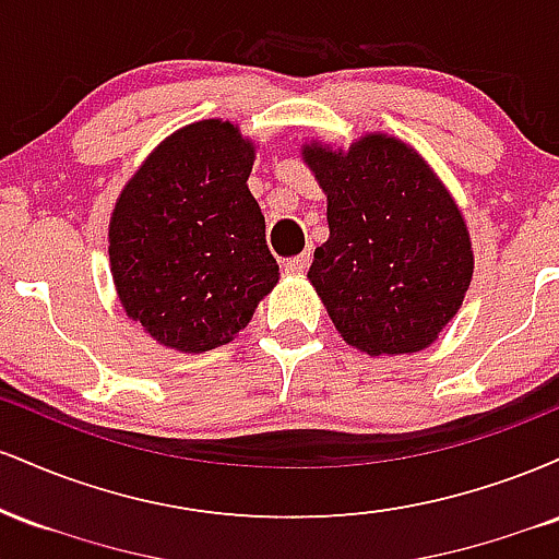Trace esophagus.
<instances>
[{
	"instance_id": "esophagus-1",
	"label": "esophagus",
	"mask_w": 559,
	"mask_h": 559,
	"mask_svg": "<svg viewBox=\"0 0 559 559\" xmlns=\"http://www.w3.org/2000/svg\"><path fill=\"white\" fill-rule=\"evenodd\" d=\"M310 262H312V254L301 252V254H297V258H288L284 262V267H286V273H305L307 267H310Z\"/></svg>"
}]
</instances>
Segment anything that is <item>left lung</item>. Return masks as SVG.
Segmentation results:
<instances>
[{"label":"left lung","instance_id":"8db88e82","mask_svg":"<svg viewBox=\"0 0 559 559\" xmlns=\"http://www.w3.org/2000/svg\"><path fill=\"white\" fill-rule=\"evenodd\" d=\"M305 163L329 194L331 228L307 275L344 342L368 355L431 344L473 275L457 204L418 152L381 133L346 155L305 146Z\"/></svg>","mask_w":559,"mask_h":559}]
</instances>
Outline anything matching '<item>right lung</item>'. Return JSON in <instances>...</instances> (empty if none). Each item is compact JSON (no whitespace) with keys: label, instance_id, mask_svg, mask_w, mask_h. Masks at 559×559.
Returning <instances> with one entry per match:
<instances>
[{"label":"right lung","instance_id":"obj_1","mask_svg":"<svg viewBox=\"0 0 559 559\" xmlns=\"http://www.w3.org/2000/svg\"><path fill=\"white\" fill-rule=\"evenodd\" d=\"M252 163L234 126L202 120L165 139L115 204V288L128 318L170 349L228 344L278 281L247 189Z\"/></svg>","mask_w":559,"mask_h":559}]
</instances>
